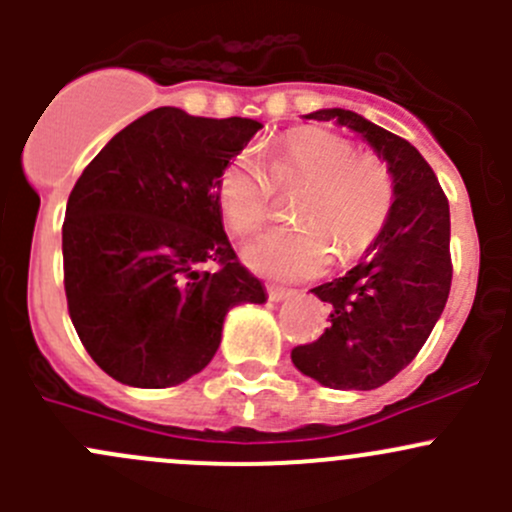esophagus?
<instances>
[{"label":"esophagus","instance_id":"esophagus-1","mask_svg":"<svg viewBox=\"0 0 512 512\" xmlns=\"http://www.w3.org/2000/svg\"><path fill=\"white\" fill-rule=\"evenodd\" d=\"M267 294H270L272 302H285V299L294 297L292 289H282V287H267Z\"/></svg>","mask_w":512,"mask_h":512}]
</instances>
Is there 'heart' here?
Instances as JSON below:
<instances>
[{"label":"heart","mask_w":512,"mask_h":512,"mask_svg":"<svg viewBox=\"0 0 512 512\" xmlns=\"http://www.w3.org/2000/svg\"><path fill=\"white\" fill-rule=\"evenodd\" d=\"M277 188L302 193L292 215L245 245V260L277 280H307L327 267L332 252L342 262L359 257L379 237L394 208V178L374 156H354L347 138L332 131H297L270 158ZM225 223L237 235L257 230L272 210V183L250 153L225 165L215 185Z\"/></svg>","instance_id":"b5f03b06"}]
</instances>
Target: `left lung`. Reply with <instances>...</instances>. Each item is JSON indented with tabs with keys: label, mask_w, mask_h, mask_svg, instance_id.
Instances as JSON below:
<instances>
[{
	"label": "left lung",
	"mask_w": 512,
	"mask_h": 512,
	"mask_svg": "<svg viewBox=\"0 0 512 512\" xmlns=\"http://www.w3.org/2000/svg\"><path fill=\"white\" fill-rule=\"evenodd\" d=\"M304 118L334 121L364 138L394 178L384 230L344 277L314 287L332 307L329 327L292 349V364L329 389H379L421 352L451 292V213L436 173L404 138L344 108Z\"/></svg>",
	"instance_id": "1"
}]
</instances>
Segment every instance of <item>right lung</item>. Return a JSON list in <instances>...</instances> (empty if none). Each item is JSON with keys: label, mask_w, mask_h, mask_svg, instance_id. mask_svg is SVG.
<instances>
[{"label": "right lung", "mask_w": 512, "mask_h": 512, "mask_svg": "<svg viewBox=\"0 0 512 512\" xmlns=\"http://www.w3.org/2000/svg\"><path fill=\"white\" fill-rule=\"evenodd\" d=\"M260 128L160 106L116 133L76 180L61 230L69 314L91 359L121 384H183L218 352L232 307L267 302L237 262L215 195ZM205 261L221 270L203 271Z\"/></svg>", "instance_id": "add662e5"}]
</instances>
